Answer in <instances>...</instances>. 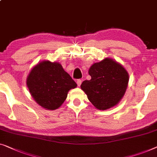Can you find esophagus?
<instances>
[{
  "instance_id": "34e87169",
  "label": "esophagus",
  "mask_w": 157,
  "mask_h": 157,
  "mask_svg": "<svg viewBox=\"0 0 157 157\" xmlns=\"http://www.w3.org/2000/svg\"><path fill=\"white\" fill-rule=\"evenodd\" d=\"M81 82H82V81H81V79H77V81H76V83H77V85H78V86H81Z\"/></svg>"
}]
</instances>
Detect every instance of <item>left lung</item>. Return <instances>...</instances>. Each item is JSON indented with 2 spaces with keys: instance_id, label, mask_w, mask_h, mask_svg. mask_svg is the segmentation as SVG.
I'll use <instances>...</instances> for the list:
<instances>
[{
  "instance_id": "left-lung-1",
  "label": "left lung",
  "mask_w": 157,
  "mask_h": 157,
  "mask_svg": "<svg viewBox=\"0 0 157 157\" xmlns=\"http://www.w3.org/2000/svg\"><path fill=\"white\" fill-rule=\"evenodd\" d=\"M90 80L81 88L89 101L99 110H107L119 103L125 93L129 81L128 72L120 63L106 58L90 67Z\"/></svg>"
}]
</instances>
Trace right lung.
Returning <instances> with one entry per match:
<instances>
[{"mask_svg": "<svg viewBox=\"0 0 157 157\" xmlns=\"http://www.w3.org/2000/svg\"><path fill=\"white\" fill-rule=\"evenodd\" d=\"M27 85L35 101L48 110L59 108L69 90L77 86L60 63L49 61L42 62L32 69Z\"/></svg>", "mask_w": 157, "mask_h": 157, "instance_id": "obj_1", "label": "right lung"}]
</instances>
